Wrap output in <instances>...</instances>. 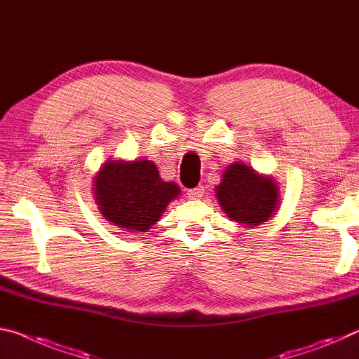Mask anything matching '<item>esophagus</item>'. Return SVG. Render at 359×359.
Wrapping results in <instances>:
<instances>
[{"label": "esophagus", "mask_w": 359, "mask_h": 359, "mask_svg": "<svg viewBox=\"0 0 359 359\" xmlns=\"http://www.w3.org/2000/svg\"><path fill=\"white\" fill-rule=\"evenodd\" d=\"M205 194V187L203 186H197L194 187V189L187 191V197L192 198V201H197V198H201Z\"/></svg>", "instance_id": "34e87169"}]
</instances>
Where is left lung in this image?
<instances>
[{
  "mask_svg": "<svg viewBox=\"0 0 359 359\" xmlns=\"http://www.w3.org/2000/svg\"><path fill=\"white\" fill-rule=\"evenodd\" d=\"M215 191L229 218L245 227L269 221L280 207V191L273 176L259 175L242 162L227 165Z\"/></svg>",
  "mask_w": 359,
  "mask_h": 359,
  "instance_id": "left-lung-1",
  "label": "left lung"
}]
</instances>
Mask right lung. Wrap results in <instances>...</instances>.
Wrapping results in <instances>:
<instances>
[{"mask_svg": "<svg viewBox=\"0 0 359 359\" xmlns=\"http://www.w3.org/2000/svg\"><path fill=\"white\" fill-rule=\"evenodd\" d=\"M181 194L151 161H107L93 178V198L103 218L127 232H148Z\"/></svg>", "mask_w": 359, "mask_h": 359, "instance_id": "add662e5", "label": "right lung"}]
</instances>
